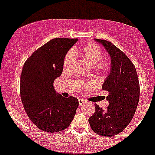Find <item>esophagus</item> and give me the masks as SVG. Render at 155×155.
Here are the masks:
<instances>
[{
	"label": "esophagus",
	"instance_id": "esophagus-1",
	"mask_svg": "<svg viewBox=\"0 0 155 155\" xmlns=\"http://www.w3.org/2000/svg\"><path fill=\"white\" fill-rule=\"evenodd\" d=\"M85 102H86V101L83 100V99H79V105H82L83 104H85Z\"/></svg>",
	"mask_w": 155,
	"mask_h": 155
}]
</instances>
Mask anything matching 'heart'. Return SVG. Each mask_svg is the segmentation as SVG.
<instances>
[{"instance_id": "heart-1", "label": "heart", "mask_w": 155, "mask_h": 155, "mask_svg": "<svg viewBox=\"0 0 155 155\" xmlns=\"http://www.w3.org/2000/svg\"><path fill=\"white\" fill-rule=\"evenodd\" d=\"M78 53L83 60H86L90 66H95V70L99 73H108L111 69V63L108 60H102L103 53L98 45L95 43H90L82 47L80 50H76L69 51L66 53L63 60V70L68 71L71 69L74 63L75 54ZM92 86V81H83L79 82V88L86 89Z\"/></svg>"}]
</instances>
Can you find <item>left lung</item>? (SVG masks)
Segmentation results:
<instances>
[{"label": "left lung", "mask_w": 155, "mask_h": 155, "mask_svg": "<svg viewBox=\"0 0 155 155\" xmlns=\"http://www.w3.org/2000/svg\"><path fill=\"white\" fill-rule=\"evenodd\" d=\"M111 57V70L102 89L108 92L109 105L106 110L95 104V112L89 118L94 132L111 137L123 131L130 123L137 109L140 95L138 74L128 56L111 42L95 39Z\"/></svg>", "instance_id": "8db88e82"}]
</instances>
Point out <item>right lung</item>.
<instances>
[{"label":"right lung","instance_id":"1","mask_svg":"<svg viewBox=\"0 0 155 155\" xmlns=\"http://www.w3.org/2000/svg\"><path fill=\"white\" fill-rule=\"evenodd\" d=\"M78 39L55 38L37 49L24 63L20 91L27 116L40 130L56 133L67 128L79 106L76 98L56 93L53 82L61 76L63 60Z\"/></svg>","mask_w":155,"mask_h":155}]
</instances>
